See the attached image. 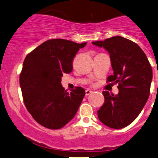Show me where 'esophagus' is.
<instances>
[{
    "mask_svg": "<svg viewBox=\"0 0 158 158\" xmlns=\"http://www.w3.org/2000/svg\"><path fill=\"white\" fill-rule=\"evenodd\" d=\"M92 91L89 90V89H87V90H85V95H90V94L92 93Z\"/></svg>",
    "mask_w": 158,
    "mask_h": 158,
    "instance_id": "obj_1",
    "label": "esophagus"
}]
</instances>
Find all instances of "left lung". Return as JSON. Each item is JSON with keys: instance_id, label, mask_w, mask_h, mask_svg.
<instances>
[{"instance_id": "1", "label": "left lung", "mask_w": 158, "mask_h": 158, "mask_svg": "<svg viewBox=\"0 0 158 158\" xmlns=\"http://www.w3.org/2000/svg\"><path fill=\"white\" fill-rule=\"evenodd\" d=\"M92 44L110 54L114 74L107 82L118 84V94L103 91L105 102L97 111L98 119L111 128L128 126L138 116L150 95L152 69L141 47L130 40L112 36Z\"/></svg>"}]
</instances>
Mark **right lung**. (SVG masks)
Returning a JSON list of instances; mask_svg holds the SVG:
<instances>
[{"mask_svg":"<svg viewBox=\"0 0 158 158\" xmlns=\"http://www.w3.org/2000/svg\"><path fill=\"white\" fill-rule=\"evenodd\" d=\"M86 43L52 39L27 54L20 74L23 102L35 121L49 129H60L71 121L85 95L82 87L67 92L61 85L63 73Z\"/></svg>","mask_w":158,"mask_h":158,"instance_id":"right-lung-1","label":"right lung"}]
</instances>
